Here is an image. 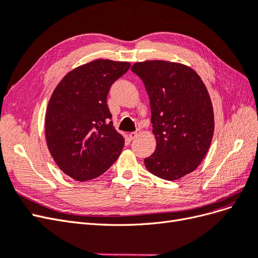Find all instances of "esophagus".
<instances>
[{
  "label": "esophagus",
  "instance_id": "esophagus-1",
  "mask_svg": "<svg viewBox=\"0 0 258 258\" xmlns=\"http://www.w3.org/2000/svg\"><path fill=\"white\" fill-rule=\"evenodd\" d=\"M140 134H141V130L138 129V130H136V131H134V132H130V134L128 135V137H129L130 140H135L136 138L139 137Z\"/></svg>",
  "mask_w": 258,
  "mask_h": 258
}]
</instances>
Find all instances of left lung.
I'll use <instances>...</instances> for the list:
<instances>
[{
  "label": "left lung",
  "instance_id": "left-lung-1",
  "mask_svg": "<svg viewBox=\"0 0 258 258\" xmlns=\"http://www.w3.org/2000/svg\"><path fill=\"white\" fill-rule=\"evenodd\" d=\"M145 85L152 111L155 152L144 159L150 172L167 181L189 174L208 153L214 113L196 71L176 62L148 60L131 67Z\"/></svg>",
  "mask_w": 258,
  "mask_h": 258
}]
</instances>
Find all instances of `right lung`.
<instances>
[{
    "label": "right lung",
    "instance_id": "add662e5",
    "mask_svg": "<svg viewBox=\"0 0 258 258\" xmlns=\"http://www.w3.org/2000/svg\"><path fill=\"white\" fill-rule=\"evenodd\" d=\"M129 68L126 61L93 60L70 71L52 92L46 142L60 170L76 181L100 176L119 157L124 139L110 121L106 98Z\"/></svg>",
    "mask_w": 258,
    "mask_h": 258
}]
</instances>
